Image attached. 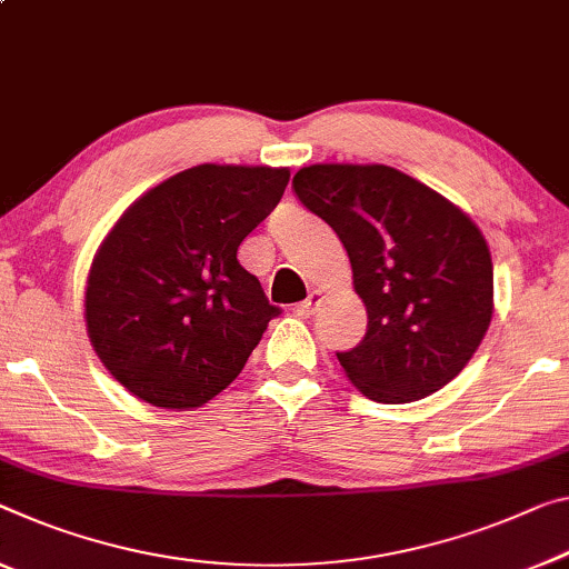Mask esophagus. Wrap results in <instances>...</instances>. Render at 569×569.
<instances>
[{
  "label": "esophagus",
  "mask_w": 569,
  "mask_h": 569,
  "mask_svg": "<svg viewBox=\"0 0 569 569\" xmlns=\"http://www.w3.org/2000/svg\"><path fill=\"white\" fill-rule=\"evenodd\" d=\"M320 300H322V292H318V290H310V295L305 297V300H302L300 305H297V312H300V315H305V318H308V315H312V312H315V308H318Z\"/></svg>",
  "instance_id": "1"
}]
</instances>
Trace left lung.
Wrapping results in <instances>:
<instances>
[{"mask_svg":"<svg viewBox=\"0 0 569 569\" xmlns=\"http://www.w3.org/2000/svg\"><path fill=\"white\" fill-rule=\"evenodd\" d=\"M292 188L343 241L369 312L361 343L338 353L353 387L405 405L456 379L493 315L491 251L470 216L387 164H310Z\"/></svg>","mask_w":569,"mask_h":569,"instance_id":"obj_1","label":"left lung"}]
</instances>
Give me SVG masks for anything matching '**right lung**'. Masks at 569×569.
I'll list each match as a JSON object with an SVG mask.
<instances>
[{"label":"right lung","mask_w":569,"mask_h":569,"mask_svg":"<svg viewBox=\"0 0 569 569\" xmlns=\"http://www.w3.org/2000/svg\"><path fill=\"white\" fill-rule=\"evenodd\" d=\"M287 182V168L198 164L147 190L113 223L86 282V328L137 399L196 409L241 373L279 308L236 251Z\"/></svg>","instance_id":"right-lung-1"}]
</instances>
